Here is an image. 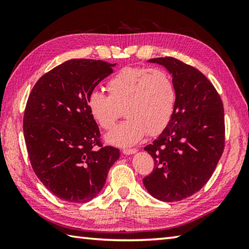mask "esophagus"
Listing matches in <instances>:
<instances>
[{
	"label": "esophagus",
	"mask_w": 249,
	"mask_h": 249,
	"mask_svg": "<svg viewBox=\"0 0 249 249\" xmlns=\"http://www.w3.org/2000/svg\"><path fill=\"white\" fill-rule=\"evenodd\" d=\"M135 153H137L136 148H125V149H123L124 155H133Z\"/></svg>",
	"instance_id": "obj_1"
}]
</instances>
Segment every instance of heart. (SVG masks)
<instances>
[{
  "label": "heart",
  "instance_id": "obj_1",
  "mask_svg": "<svg viewBox=\"0 0 249 249\" xmlns=\"http://www.w3.org/2000/svg\"><path fill=\"white\" fill-rule=\"evenodd\" d=\"M108 95L92 91L87 107L103 129H111L123 108L127 117L107 136L109 144L132 146L145 135H157L167 127L174 114L177 93L165 70L125 67L108 80Z\"/></svg>",
  "mask_w": 249,
  "mask_h": 249
}]
</instances>
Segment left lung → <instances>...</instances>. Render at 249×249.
<instances>
[{
    "label": "left lung",
    "mask_w": 249,
    "mask_h": 249,
    "mask_svg": "<svg viewBox=\"0 0 249 249\" xmlns=\"http://www.w3.org/2000/svg\"><path fill=\"white\" fill-rule=\"evenodd\" d=\"M172 75L177 100L174 114L162 133L145 147L155 167L142 179L156 199L181 201L208 182L224 149V108L205 75L172 57L149 59Z\"/></svg>",
    "instance_id": "8db88e82"
}]
</instances>
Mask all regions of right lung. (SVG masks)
<instances>
[{
	"label": "right lung",
	"mask_w": 249,
	"mask_h": 249,
	"mask_svg": "<svg viewBox=\"0 0 249 249\" xmlns=\"http://www.w3.org/2000/svg\"><path fill=\"white\" fill-rule=\"evenodd\" d=\"M116 64L71 59L34 86L24 113L28 157L38 179L59 199L84 203L99 195L120 150L102 146L87 107L90 92Z\"/></svg>",
	"instance_id": "right-lung-1"
}]
</instances>
